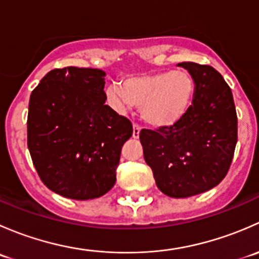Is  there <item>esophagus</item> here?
Masks as SVG:
<instances>
[{
  "mask_svg": "<svg viewBox=\"0 0 259 259\" xmlns=\"http://www.w3.org/2000/svg\"><path fill=\"white\" fill-rule=\"evenodd\" d=\"M139 135H140V126L138 124H134L133 125V138L138 139Z\"/></svg>",
  "mask_w": 259,
  "mask_h": 259,
  "instance_id": "34e87169",
  "label": "esophagus"
}]
</instances>
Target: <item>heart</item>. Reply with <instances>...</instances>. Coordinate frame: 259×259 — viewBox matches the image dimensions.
<instances>
[{
	"label": "heart",
	"instance_id": "heart-1",
	"mask_svg": "<svg viewBox=\"0 0 259 259\" xmlns=\"http://www.w3.org/2000/svg\"><path fill=\"white\" fill-rule=\"evenodd\" d=\"M194 93V79L184 70L133 75L105 90L114 109L122 113L138 106L143 119L155 127L178 124L189 111Z\"/></svg>",
	"mask_w": 259,
	"mask_h": 259
}]
</instances>
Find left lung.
Masks as SVG:
<instances>
[{
    "instance_id": "8db88e82",
    "label": "left lung",
    "mask_w": 259,
    "mask_h": 259,
    "mask_svg": "<svg viewBox=\"0 0 259 259\" xmlns=\"http://www.w3.org/2000/svg\"><path fill=\"white\" fill-rule=\"evenodd\" d=\"M195 82L189 111L178 124L143 129L144 159L156 185L171 198L200 194L218 185L231 168L238 139L232 90L209 65L180 62Z\"/></svg>"
}]
</instances>
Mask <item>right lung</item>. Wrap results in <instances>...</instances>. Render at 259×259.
<instances>
[{"instance_id": "1", "label": "right lung", "mask_w": 259, "mask_h": 259, "mask_svg": "<svg viewBox=\"0 0 259 259\" xmlns=\"http://www.w3.org/2000/svg\"><path fill=\"white\" fill-rule=\"evenodd\" d=\"M104 76L90 67L54 69L30 96L32 163L50 190L70 199H94L114 187L120 151L133 135L130 120L105 105Z\"/></svg>"}]
</instances>
